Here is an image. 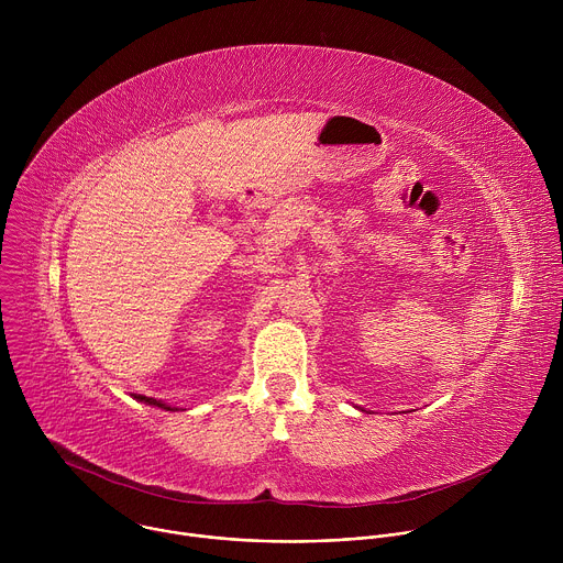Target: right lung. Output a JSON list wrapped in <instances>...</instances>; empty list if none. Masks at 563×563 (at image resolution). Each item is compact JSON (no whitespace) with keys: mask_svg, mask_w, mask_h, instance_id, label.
Segmentation results:
<instances>
[{"mask_svg":"<svg viewBox=\"0 0 563 563\" xmlns=\"http://www.w3.org/2000/svg\"><path fill=\"white\" fill-rule=\"evenodd\" d=\"M140 398H144V400H148V404H153V406H157V408H165L163 404H157V400H153V398H146V396H140ZM165 410H172V408H165Z\"/></svg>","mask_w":563,"mask_h":563,"instance_id":"obj_1","label":"right lung"}]
</instances>
